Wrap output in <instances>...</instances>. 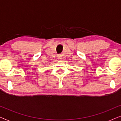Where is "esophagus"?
Returning a JSON list of instances; mask_svg holds the SVG:
<instances>
[{
	"label": "esophagus",
	"instance_id": "esophagus-1",
	"mask_svg": "<svg viewBox=\"0 0 121 121\" xmlns=\"http://www.w3.org/2000/svg\"><path fill=\"white\" fill-rule=\"evenodd\" d=\"M57 57H58V59H62V58H63L62 56L61 55V54H58V56H57Z\"/></svg>",
	"mask_w": 121,
	"mask_h": 121
}]
</instances>
